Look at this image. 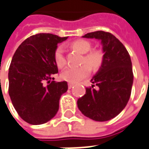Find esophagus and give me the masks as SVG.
I'll use <instances>...</instances> for the list:
<instances>
[{
    "mask_svg": "<svg viewBox=\"0 0 149 149\" xmlns=\"http://www.w3.org/2000/svg\"><path fill=\"white\" fill-rule=\"evenodd\" d=\"M73 86H74V84H73V83H68V89H72Z\"/></svg>",
    "mask_w": 149,
    "mask_h": 149,
    "instance_id": "34e87169",
    "label": "esophagus"
}]
</instances>
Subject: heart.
I'll use <instances>...</instances> for the list:
<instances>
[{"label": "heart", "instance_id": "1", "mask_svg": "<svg viewBox=\"0 0 149 149\" xmlns=\"http://www.w3.org/2000/svg\"><path fill=\"white\" fill-rule=\"evenodd\" d=\"M72 47L79 51L82 54H85L83 58V63L88 64L93 69H97L101 67L103 62V55L98 50H93L91 43L86 40H77L72 42ZM55 61L57 66L63 68L66 64V58L64 56V48L63 46H59L55 51ZM87 64H83L79 67L66 68L61 73V78L67 81L76 83L81 81L83 78L89 76L90 68Z\"/></svg>", "mask_w": 149, "mask_h": 149}]
</instances>
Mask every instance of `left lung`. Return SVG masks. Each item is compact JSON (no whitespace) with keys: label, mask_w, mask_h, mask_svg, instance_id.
Segmentation results:
<instances>
[{"label":"left lung","mask_w":149,"mask_h":149,"mask_svg":"<svg viewBox=\"0 0 149 149\" xmlns=\"http://www.w3.org/2000/svg\"><path fill=\"white\" fill-rule=\"evenodd\" d=\"M83 38L101 40L103 62L86 88L85 94L77 100V107L85 116L94 121L114 118L128 102L133 84L132 64L128 52L115 36L102 31L88 33ZM94 85L98 86L96 90Z\"/></svg>","instance_id":"obj_1"}]
</instances>
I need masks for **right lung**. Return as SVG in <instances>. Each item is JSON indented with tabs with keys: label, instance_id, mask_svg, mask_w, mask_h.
Instances as JSON below:
<instances>
[{
	"label": "right lung",
	"instance_id": "obj_1",
	"mask_svg": "<svg viewBox=\"0 0 149 149\" xmlns=\"http://www.w3.org/2000/svg\"><path fill=\"white\" fill-rule=\"evenodd\" d=\"M68 37L52 34L32 35L21 43L9 68V94L21 118L39 125L51 120L59 110L67 81H51L58 72L55 61L57 44Z\"/></svg>",
	"mask_w": 149,
	"mask_h": 149
}]
</instances>
